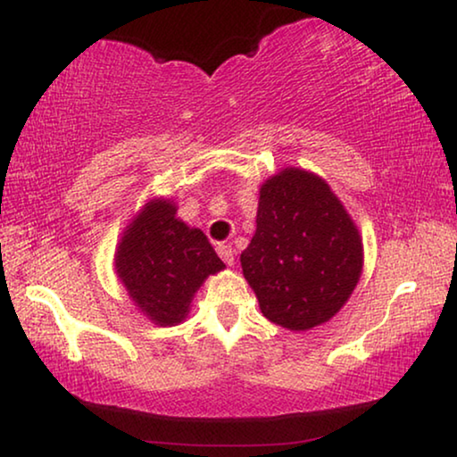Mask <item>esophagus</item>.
<instances>
[{"label": "esophagus", "instance_id": "34e87169", "mask_svg": "<svg viewBox=\"0 0 457 457\" xmlns=\"http://www.w3.org/2000/svg\"><path fill=\"white\" fill-rule=\"evenodd\" d=\"M216 252H218V255H220V258L224 260V264H227V266H233V264H235L233 247H230V245H218Z\"/></svg>", "mask_w": 457, "mask_h": 457}]
</instances>
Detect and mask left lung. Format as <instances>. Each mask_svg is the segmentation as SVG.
Instances as JSON below:
<instances>
[{
	"label": "left lung",
	"mask_w": 457,
	"mask_h": 457,
	"mask_svg": "<svg viewBox=\"0 0 457 457\" xmlns=\"http://www.w3.org/2000/svg\"><path fill=\"white\" fill-rule=\"evenodd\" d=\"M361 266L360 230L322 177L287 166L260 187L241 268L268 320L299 333L328 322L352 297Z\"/></svg>",
	"instance_id": "left-lung-1"
}]
</instances>
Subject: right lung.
<instances>
[{"instance_id": "obj_1", "label": "right lung", "mask_w": 457, "mask_h": 457, "mask_svg": "<svg viewBox=\"0 0 457 457\" xmlns=\"http://www.w3.org/2000/svg\"><path fill=\"white\" fill-rule=\"evenodd\" d=\"M177 212L172 197L147 199L114 253L118 280L135 308L158 327L183 322L205 278L224 270L202 228L189 227Z\"/></svg>"}]
</instances>
